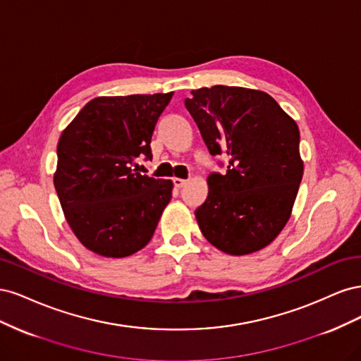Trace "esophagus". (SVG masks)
Instances as JSON below:
<instances>
[{"instance_id":"esophagus-1","label":"esophagus","mask_w":361,"mask_h":361,"mask_svg":"<svg viewBox=\"0 0 361 361\" xmlns=\"http://www.w3.org/2000/svg\"><path fill=\"white\" fill-rule=\"evenodd\" d=\"M188 180L187 179H180V178H173V183H174V187L176 188H182L185 183H187Z\"/></svg>"}]
</instances>
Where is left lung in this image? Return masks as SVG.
<instances>
[{"instance_id": "1", "label": "left lung", "mask_w": 361, "mask_h": 361, "mask_svg": "<svg viewBox=\"0 0 361 361\" xmlns=\"http://www.w3.org/2000/svg\"><path fill=\"white\" fill-rule=\"evenodd\" d=\"M185 106L211 155H227L226 174L211 173L195 209L203 236L232 256L269 245L286 226L302 179L300 130L272 97L244 87L192 90Z\"/></svg>"}]
</instances>
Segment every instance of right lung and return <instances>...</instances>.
<instances>
[{
    "mask_svg": "<svg viewBox=\"0 0 361 361\" xmlns=\"http://www.w3.org/2000/svg\"><path fill=\"white\" fill-rule=\"evenodd\" d=\"M171 96L94 97L61 133L54 187L72 232L96 255L126 257L154 236L173 182L133 166L140 155L152 159V134Z\"/></svg>",
    "mask_w": 361,
    "mask_h": 361,
    "instance_id": "1",
    "label": "right lung"
}]
</instances>
